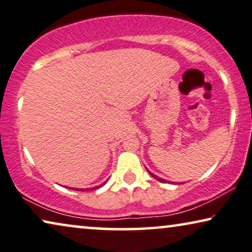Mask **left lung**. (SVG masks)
<instances>
[{"label": "left lung", "instance_id": "left-lung-1", "mask_svg": "<svg viewBox=\"0 0 252 252\" xmlns=\"http://www.w3.org/2000/svg\"><path fill=\"white\" fill-rule=\"evenodd\" d=\"M148 171V170H147ZM148 173H150V175L153 177V178H155L157 180H158V182H161V183H166V180L165 179H163V178H160V177H158L157 175H154V173H152L151 171H148Z\"/></svg>", "mask_w": 252, "mask_h": 252}]
</instances>
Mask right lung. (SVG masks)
Returning a JSON list of instances; mask_svg holds the SVG:
<instances>
[{
	"label": "right lung",
	"instance_id": "1",
	"mask_svg": "<svg viewBox=\"0 0 252 252\" xmlns=\"http://www.w3.org/2000/svg\"><path fill=\"white\" fill-rule=\"evenodd\" d=\"M106 184V182L104 183V184H101V185H99V186H95V187H92V189H99V187H101V186H104ZM70 189H72V187H70ZM76 190H82V192H84V190H88V189H76Z\"/></svg>",
	"mask_w": 252,
	"mask_h": 252
}]
</instances>
